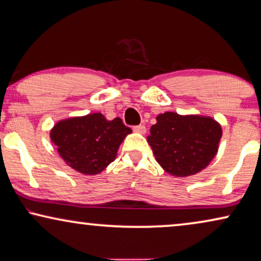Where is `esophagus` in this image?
I'll return each mask as SVG.
<instances>
[{
	"instance_id": "esophagus-1",
	"label": "esophagus",
	"mask_w": 261,
	"mask_h": 261,
	"mask_svg": "<svg viewBox=\"0 0 261 261\" xmlns=\"http://www.w3.org/2000/svg\"><path fill=\"white\" fill-rule=\"evenodd\" d=\"M133 130L135 133H139V134H145L146 133V127L144 124H139V126H135L133 128Z\"/></svg>"
}]
</instances>
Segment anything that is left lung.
Returning <instances> with one entry per match:
<instances>
[{
  "label": "left lung",
  "mask_w": 261,
  "mask_h": 261,
  "mask_svg": "<svg viewBox=\"0 0 261 261\" xmlns=\"http://www.w3.org/2000/svg\"><path fill=\"white\" fill-rule=\"evenodd\" d=\"M149 133L147 142L164 171L189 177L204 170L217 154L222 127L212 116L166 112L156 116Z\"/></svg>",
  "instance_id": "1"
}]
</instances>
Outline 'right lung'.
<instances>
[{"instance_id": "obj_1", "label": "right lung", "mask_w": 261, "mask_h": 261, "mask_svg": "<svg viewBox=\"0 0 261 261\" xmlns=\"http://www.w3.org/2000/svg\"><path fill=\"white\" fill-rule=\"evenodd\" d=\"M130 133L120 117L107 120L103 114L92 113L58 121L49 138L66 165L95 176L115 160L120 145Z\"/></svg>"}]
</instances>
